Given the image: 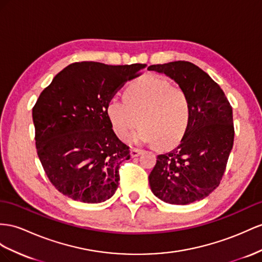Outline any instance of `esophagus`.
<instances>
[{
	"label": "esophagus",
	"instance_id": "34e87169",
	"mask_svg": "<svg viewBox=\"0 0 262 262\" xmlns=\"http://www.w3.org/2000/svg\"><path fill=\"white\" fill-rule=\"evenodd\" d=\"M142 152H143L142 149H139V148H132V149H130V156H132V157H137V156H139Z\"/></svg>",
	"mask_w": 262,
	"mask_h": 262
}]
</instances>
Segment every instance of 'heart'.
<instances>
[{"label": "heart", "instance_id": "b5f03b06", "mask_svg": "<svg viewBox=\"0 0 262 262\" xmlns=\"http://www.w3.org/2000/svg\"><path fill=\"white\" fill-rule=\"evenodd\" d=\"M116 136L126 140L134 129L139 142L158 148H170L183 139L191 118V105L187 93L155 75H146L126 87L124 99L112 98L106 106Z\"/></svg>", "mask_w": 262, "mask_h": 262}]
</instances>
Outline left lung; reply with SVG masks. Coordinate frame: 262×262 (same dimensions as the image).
<instances>
[{
	"label": "left lung",
	"instance_id": "obj_1",
	"mask_svg": "<svg viewBox=\"0 0 262 262\" xmlns=\"http://www.w3.org/2000/svg\"><path fill=\"white\" fill-rule=\"evenodd\" d=\"M189 97L191 118L175 149L158 155L149 175L154 195L165 203L187 205L207 197L223 179L233 145L232 107L220 86L195 64L176 61L150 65Z\"/></svg>",
	"mask_w": 262,
	"mask_h": 262
}]
</instances>
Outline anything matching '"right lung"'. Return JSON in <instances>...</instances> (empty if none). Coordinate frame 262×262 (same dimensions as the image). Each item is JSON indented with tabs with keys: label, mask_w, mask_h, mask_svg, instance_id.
Returning a JSON list of instances; mask_svg holds the SVG:
<instances>
[{
	"label": "right lung",
	"mask_w": 262,
	"mask_h": 262,
	"mask_svg": "<svg viewBox=\"0 0 262 262\" xmlns=\"http://www.w3.org/2000/svg\"><path fill=\"white\" fill-rule=\"evenodd\" d=\"M146 64L77 62L66 66L33 107L36 151L46 176L63 195L97 204L115 193L129 147L114 133L107 103Z\"/></svg>",
	"instance_id": "right-lung-1"
}]
</instances>
